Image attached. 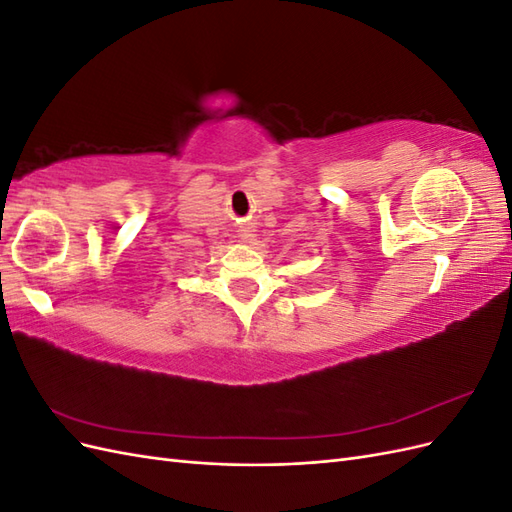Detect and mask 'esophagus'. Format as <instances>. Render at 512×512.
Here are the masks:
<instances>
[{"mask_svg":"<svg viewBox=\"0 0 512 512\" xmlns=\"http://www.w3.org/2000/svg\"><path fill=\"white\" fill-rule=\"evenodd\" d=\"M241 237H243V239H250V237H252V235H250V230H243V232H241Z\"/></svg>","mask_w":512,"mask_h":512,"instance_id":"esophagus-1","label":"esophagus"}]
</instances>
